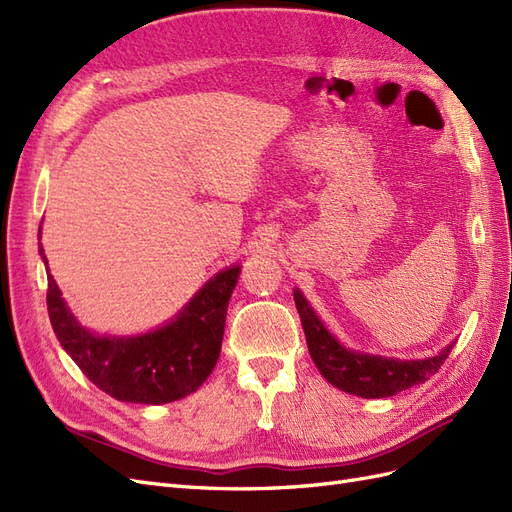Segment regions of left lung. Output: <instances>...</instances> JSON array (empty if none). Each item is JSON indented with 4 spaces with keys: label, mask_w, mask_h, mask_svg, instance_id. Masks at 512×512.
Here are the masks:
<instances>
[{
    "label": "left lung",
    "mask_w": 512,
    "mask_h": 512,
    "mask_svg": "<svg viewBox=\"0 0 512 512\" xmlns=\"http://www.w3.org/2000/svg\"><path fill=\"white\" fill-rule=\"evenodd\" d=\"M294 303L303 322L309 354L320 374L339 391L359 397H391L410 389L414 384L429 380L451 354L455 342L446 346L440 354L425 361H395L382 356H369L346 350L337 339L324 329V324L307 305L303 294L294 290Z\"/></svg>",
    "instance_id": "obj_1"
}]
</instances>
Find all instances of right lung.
Wrapping results in <instances>:
<instances>
[{"instance_id":"1","label":"right lung","mask_w":512,"mask_h":512,"mask_svg":"<svg viewBox=\"0 0 512 512\" xmlns=\"http://www.w3.org/2000/svg\"><path fill=\"white\" fill-rule=\"evenodd\" d=\"M237 280L239 267L218 273L173 322L138 337L85 331L51 273L46 307L59 344L100 391L119 401L156 406L194 393L209 378L222 350L228 299Z\"/></svg>"}]
</instances>
